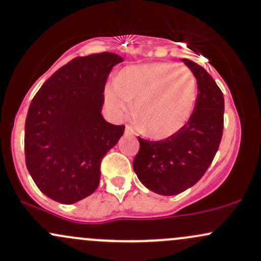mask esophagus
Instances as JSON below:
<instances>
[{
    "label": "esophagus",
    "instance_id": "obj_1",
    "mask_svg": "<svg viewBox=\"0 0 261 261\" xmlns=\"http://www.w3.org/2000/svg\"><path fill=\"white\" fill-rule=\"evenodd\" d=\"M125 135L126 136H133V135H135V130L130 125H126V127H125Z\"/></svg>",
    "mask_w": 261,
    "mask_h": 261
}]
</instances>
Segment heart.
I'll return each mask as SVG.
<instances>
[{
  "instance_id": "1",
  "label": "heart",
  "mask_w": 261,
  "mask_h": 261,
  "mask_svg": "<svg viewBox=\"0 0 261 261\" xmlns=\"http://www.w3.org/2000/svg\"><path fill=\"white\" fill-rule=\"evenodd\" d=\"M196 99V80L190 68L172 62L126 67L116 83L106 88V101L116 115L133 110L142 131L153 139H167L187 125Z\"/></svg>"
}]
</instances>
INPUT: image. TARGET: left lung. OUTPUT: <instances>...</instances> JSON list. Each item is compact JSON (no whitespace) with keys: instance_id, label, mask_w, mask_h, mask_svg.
Segmentation results:
<instances>
[{"instance_id":"8db88e82","label":"left lung","mask_w":261,"mask_h":261,"mask_svg":"<svg viewBox=\"0 0 261 261\" xmlns=\"http://www.w3.org/2000/svg\"><path fill=\"white\" fill-rule=\"evenodd\" d=\"M197 82L190 119L179 133L160 141L139 137L134 170L140 181L160 195H176L195 185L214 161L223 133L222 91L205 68L182 59Z\"/></svg>"}]
</instances>
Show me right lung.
I'll list each match as a JSON object with an SVG mask.
<instances>
[{"label": "right lung", "instance_id": "add662e5", "mask_svg": "<svg viewBox=\"0 0 261 261\" xmlns=\"http://www.w3.org/2000/svg\"><path fill=\"white\" fill-rule=\"evenodd\" d=\"M122 61L113 53L74 58L33 98L25 119V164L50 199L70 205L99 185L101 160L125 130L100 114L108 76Z\"/></svg>", "mask_w": 261, "mask_h": 261}]
</instances>
